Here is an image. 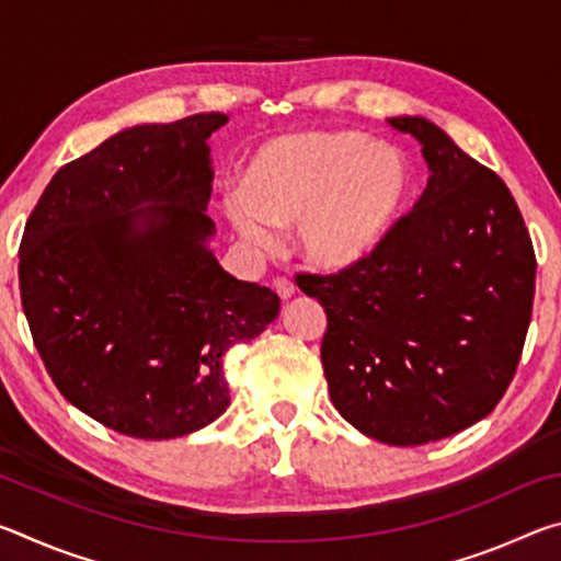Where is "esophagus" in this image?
I'll return each mask as SVG.
<instances>
[{
    "label": "esophagus",
    "instance_id": "1",
    "mask_svg": "<svg viewBox=\"0 0 561 561\" xmlns=\"http://www.w3.org/2000/svg\"><path fill=\"white\" fill-rule=\"evenodd\" d=\"M274 289H277V294H279L282 299H291L294 291H297V284H294L291 279L279 277V279H274Z\"/></svg>",
    "mask_w": 561,
    "mask_h": 561
}]
</instances>
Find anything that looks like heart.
<instances>
[{"label":"heart","instance_id":"1","mask_svg":"<svg viewBox=\"0 0 561 561\" xmlns=\"http://www.w3.org/2000/svg\"><path fill=\"white\" fill-rule=\"evenodd\" d=\"M411 193L413 163L401 146L360 130H309L254 150L240 190H225L220 210L260 250L274 244L272 225L297 222L294 240L304 262L344 272L376 254Z\"/></svg>","mask_w":561,"mask_h":561}]
</instances>
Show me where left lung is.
Listing matches in <instances>:
<instances>
[{"label":"left lung","mask_w":561,"mask_h":561,"mask_svg":"<svg viewBox=\"0 0 561 561\" xmlns=\"http://www.w3.org/2000/svg\"><path fill=\"white\" fill-rule=\"evenodd\" d=\"M388 123L423 146L421 201L358 267L297 284L327 311L321 364L336 411L374 440L423 445L470 428L505 396L537 262L502 178L428 118Z\"/></svg>","instance_id":"obj_1"}]
</instances>
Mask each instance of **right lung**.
Here are the masks:
<instances>
[{
  "label": "right lung",
  "instance_id": "add662e5",
  "mask_svg": "<svg viewBox=\"0 0 561 561\" xmlns=\"http://www.w3.org/2000/svg\"><path fill=\"white\" fill-rule=\"evenodd\" d=\"M225 113L118 130L59 168L19 247L34 346L71 405L130 438L168 440L230 405L225 354L279 297L210 250L207 138Z\"/></svg>",
  "mask_w": 561,
  "mask_h": 561
}]
</instances>
